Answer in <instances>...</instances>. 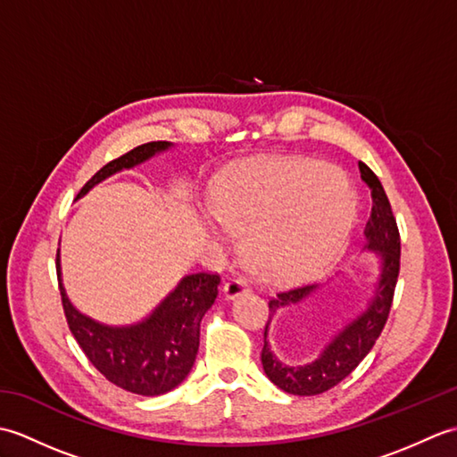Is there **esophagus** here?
Segmentation results:
<instances>
[{
    "instance_id": "obj_1",
    "label": "esophagus",
    "mask_w": 457,
    "mask_h": 457,
    "mask_svg": "<svg viewBox=\"0 0 457 457\" xmlns=\"http://www.w3.org/2000/svg\"><path fill=\"white\" fill-rule=\"evenodd\" d=\"M245 293H251V283L245 277H231L228 283L223 285V295L228 298H237Z\"/></svg>"
}]
</instances>
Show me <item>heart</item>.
Wrapping results in <instances>:
<instances>
[{"label":"heart","instance_id":"heart-1","mask_svg":"<svg viewBox=\"0 0 457 457\" xmlns=\"http://www.w3.org/2000/svg\"><path fill=\"white\" fill-rule=\"evenodd\" d=\"M357 192L342 170L277 161L239 174L213 194V216L244 237L251 269L270 283L318 273L344 247L357 218Z\"/></svg>","mask_w":457,"mask_h":457}]
</instances>
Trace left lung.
I'll return each mask as SVG.
<instances>
[{
	"mask_svg": "<svg viewBox=\"0 0 457 457\" xmlns=\"http://www.w3.org/2000/svg\"><path fill=\"white\" fill-rule=\"evenodd\" d=\"M359 172L361 180L371 190V216L367 220L365 237L367 249L377 251L381 255V275H378V285L363 314H359L353 322H349L342 332H339L332 342L326 345L316 361L304 367H288L280 363L278 359L270 353L267 345V328L277 310L296 304L304 300L310 293H314L316 285H303L296 288L280 290L275 298L269 300V322L265 326V344L261 352V363L267 377L273 381L278 389L285 393L310 396L320 395L332 389L339 381L353 371L361 363V359L371 352L377 337L381 336L383 328L389 318L396 278L401 270V234L396 228L395 213L391 210V202L386 198L385 188L377 174L367 167L365 162H359Z\"/></svg>",
	"mask_w": 457,
	"mask_h": 457,
	"instance_id": "left-lung-1",
	"label": "left lung"
}]
</instances>
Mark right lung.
Instances as JSON below:
<instances>
[{"label": "right lung", "instance_id": "1", "mask_svg": "<svg viewBox=\"0 0 457 457\" xmlns=\"http://www.w3.org/2000/svg\"><path fill=\"white\" fill-rule=\"evenodd\" d=\"M169 147V141L145 143L110 161L84 184L76 198L113 172L131 169ZM56 277L68 328L84 355L110 383L135 395L157 396L174 389L190 373L200 345V322L218 296V273L184 277L145 322L128 328L102 326L71 304L61 283L58 253Z\"/></svg>", "mask_w": 457, "mask_h": 457}]
</instances>
